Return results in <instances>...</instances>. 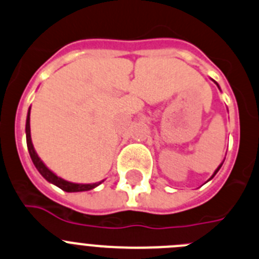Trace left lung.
Wrapping results in <instances>:
<instances>
[{
	"label": "left lung",
	"mask_w": 259,
	"mask_h": 259,
	"mask_svg": "<svg viewBox=\"0 0 259 259\" xmlns=\"http://www.w3.org/2000/svg\"><path fill=\"white\" fill-rule=\"evenodd\" d=\"M221 166H222V163H221V165H220V166H219V168H217V170H216V171H214L213 176H214V175H216V174H217V171H219V170H220V168H221ZM213 176H212V178H213Z\"/></svg>",
	"instance_id": "8db88e82"
}]
</instances>
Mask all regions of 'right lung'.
Here are the masks:
<instances>
[{
    "label": "right lung",
    "mask_w": 259,
    "mask_h": 259,
    "mask_svg": "<svg viewBox=\"0 0 259 259\" xmlns=\"http://www.w3.org/2000/svg\"><path fill=\"white\" fill-rule=\"evenodd\" d=\"M25 132H26V146H28V151L29 154H30V158L34 163V166L37 167V170L39 171L40 175L46 179L47 181L52 183V184L57 185L60 189L65 190V192H84V190H91L93 188H96L97 185H100L102 181L100 183H94V184H74V183H69L66 180H62L61 178L56 176L52 171L48 170L46 167L45 163L40 161V158L38 157V154L35 153L34 148H33V144H31V139H30V108L28 111V117H26V126H25Z\"/></svg>",
    "instance_id": "1"
}]
</instances>
